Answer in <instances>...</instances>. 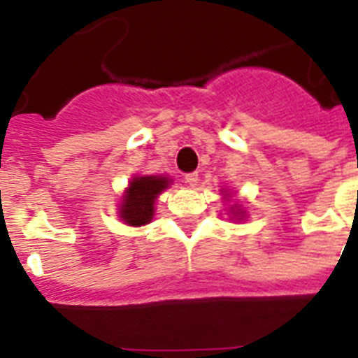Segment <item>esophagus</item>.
<instances>
[{"mask_svg": "<svg viewBox=\"0 0 358 358\" xmlns=\"http://www.w3.org/2000/svg\"><path fill=\"white\" fill-rule=\"evenodd\" d=\"M185 184H189V185H196L198 184V174L196 173H187L185 174Z\"/></svg>", "mask_w": 358, "mask_h": 358, "instance_id": "obj_1", "label": "esophagus"}]
</instances>
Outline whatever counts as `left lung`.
Wrapping results in <instances>:
<instances>
[{"instance_id": "left-lung-1", "label": "left lung", "mask_w": 358, "mask_h": 358, "mask_svg": "<svg viewBox=\"0 0 358 358\" xmlns=\"http://www.w3.org/2000/svg\"><path fill=\"white\" fill-rule=\"evenodd\" d=\"M240 213H242V211H240Z\"/></svg>"}]
</instances>
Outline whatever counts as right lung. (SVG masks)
<instances>
[{"instance_id":"add662e5","label":"right lung","mask_w":358,"mask_h":358,"mask_svg":"<svg viewBox=\"0 0 358 358\" xmlns=\"http://www.w3.org/2000/svg\"><path fill=\"white\" fill-rule=\"evenodd\" d=\"M169 185L165 176H140L134 178L129 185L127 193L123 196L122 220L129 225H145L151 222L155 215L156 196Z\"/></svg>"}]
</instances>
